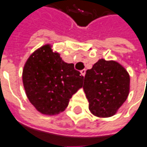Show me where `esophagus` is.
Instances as JSON below:
<instances>
[{"mask_svg":"<svg viewBox=\"0 0 147 147\" xmlns=\"http://www.w3.org/2000/svg\"><path fill=\"white\" fill-rule=\"evenodd\" d=\"M80 73H81V74L83 75V76H85V74H86V70L83 69L80 71Z\"/></svg>","mask_w":147,"mask_h":147,"instance_id":"esophagus-1","label":"esophagus"}]
</instances>
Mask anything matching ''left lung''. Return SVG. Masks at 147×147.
<instances>
[{"label":"left lung","instance_id":"1","mask_svg":"<svg viewBox=\"0 0 147 147\" xmlns=\"http://www.w3.org/2000/svg\"><path fill=\"white\" fill-rule=\"evenodd\" d=\"M84 90L92 114L112 117L128 97L129 74L119 63L101 59L86 71Z\"/></svg>","mask_w":147,"mask_h":147}]
</instances>
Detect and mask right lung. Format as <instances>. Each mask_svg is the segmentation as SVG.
<instances>
[{
	"instance_id": "obj_1",
	"label": "right lung",
	"mask_w": 147,
	"mask_h": 147,
	"mask_svg": "<svg viewBox=\"0 0 147 147\" xmlns=\"http://www.w3.org/2000/svg\"><path fill=\"white\" fill-rule=\"evenodd\" d=\"M74 69V63H65L50 45L31 54L22 73L23 85L29 101L45 115L62 113L69 99L83 87L84 76Z\"/></svg>"
}]
</instances>
